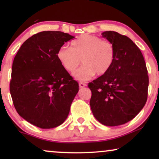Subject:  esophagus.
Here are the masks:
<instances>
[{
  "label": "esophagus",
  "instance_id": "obj_1",
  "mask_svg": "<svg viewBox=\"0 0 159 159\" xmlns=\"http://www.w3.org/2000/svg\"><path fill=\"white\" fill-rule=\"evenodd\" d=\"M79 85H80V88H84V87H85L87 84L85 83H84V82H80Z\"/></svg>",
  "mask_w": 159,
  "mask_h": 159
}]
</instances>
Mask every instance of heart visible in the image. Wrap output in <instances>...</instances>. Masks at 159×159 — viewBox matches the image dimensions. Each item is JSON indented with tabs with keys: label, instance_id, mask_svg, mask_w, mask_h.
I'll list each match as a JSON object with an SVG mask.
<instances>
[{
	"label": "heart",
	"instance_id": "1",
	"mask_svg": "<svg viewBox=\"0 0 159 159\" xmlns=\"http://www.w3.org/2000/svg\"><path fill=\"white\" fill-rule=\"evenodd\" d=\"M115 49L109 41L90 34H82L73 40L71 47L58 49L57 58L69 72H73L81 63L83 65L74 73L79 81L90 80L96 73L105 75L111 69L115 59Z\"/></svg>",
	"mask_w": 159,
	"mask_h": 159
}]
</instances>
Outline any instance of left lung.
<instances>
[{"label": "left lung", "instance_id": "obj_1", "mask_svg": "<svg viewBox=\"0 0 159 159\" xmlns=\"http://www.w3.org/2000/svg\"><path fill=\"white\" fill-rule=\"evenodd\" d=\"M114 45L115 59L105 75L88 84L95 119L106 126L131 121L147 101L148 75L139 48L128 37L114 31L101 34Z\"/></svg>", "mask_w": 159, "mask_h": 159}]
</instances>
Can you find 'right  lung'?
I'll return each mask as SVG.
<instances>
[{
	"label": "right lung",
	"mask_w": 159,
	"mask_h": 159,
	"mask_svg": "<svg viewBox=\"0 0 159 159\" xmlns=\"http://www.w3.org/2000/svg\"><path fill=\"white\" fill-rule=\"evenodd\" d=\"M75 37L60 31H43L28 38L15 56L10 93L19 116L42 129L63 124L79 91L57 58V52Z\"/></svg>",
	"instance_id": "obj_1"
}]
</instances>
